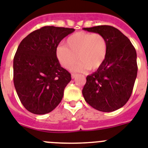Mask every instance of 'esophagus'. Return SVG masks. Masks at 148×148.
Listing matches in <instances>:
<instances>
[{"label":"esophagus","mask_w":148,"mask_h":148,"mask_svg":"<svg viewBox=\"0 0 148 148\" xmlns=\"http://www.w3.org/2000/svg\"><path fill=\"white\" fill-rule=\"evenodd\" d=\"M71 77H72V79H75V77H76V75H75V74H72Z\"/></svg>","instance_id":"34e87169"}]
</instances>
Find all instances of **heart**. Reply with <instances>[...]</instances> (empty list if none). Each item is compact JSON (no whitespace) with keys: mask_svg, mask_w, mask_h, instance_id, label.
Masks as SVG:
<instances>
[{"mask_svg":"<svg viewBox=\"0 0 148 148\" xmlns=\"http://www.w3.org/2000/svg\"><path fill=\"white\" fill-rule=\"evenodd\" d=\"M108 51L107 39L98 33L79 32L67 38L65 45L57 47V57L67 69H72L78 59L80 60L74 70L85 72L97 70L106 60Z\"/></svg>","mask_w":148,"mask_h":148,"instance_id":"heart-1","label":"heart"}]
</instances>
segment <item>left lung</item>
Masks as SVG:
<instances>
[{"label": "left lung", "instance_id": "obj_1", "mask_svg": "<svg viewBox=\"0 0 148 148\" xmlns=\"http://www.w3.org/2000/svg\"><path fill=\"white\" fill-rule=\"evenodd\" d=\"M83 29L102 35L108 45L103 63L86 78L83 97L97 110H116L127 103L132 93L138 73L136 51L130 40L113 26L97 25Z\"/></svg>", "mask_w": 148, "mask_h": 148}]
</instances>
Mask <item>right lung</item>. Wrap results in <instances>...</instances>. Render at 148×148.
Instances as JSON below:
<instances>
[{"label":"right lung","instance_id":"right-lung-1","mask_svg":"<svg viewBox=\"0 0 148 148\" xmlns=\"http://www.w3.org/2000/svg\"><path fill=\"white\" fill-rule=\"evenodd\" d=\"M74 29L44 26L20 42L13 59V82L22 104L38 115L54 110L71 75L61 67L57 47Z\"/></svg>","mask_w":148,"mask_h":148}]
</instances>
